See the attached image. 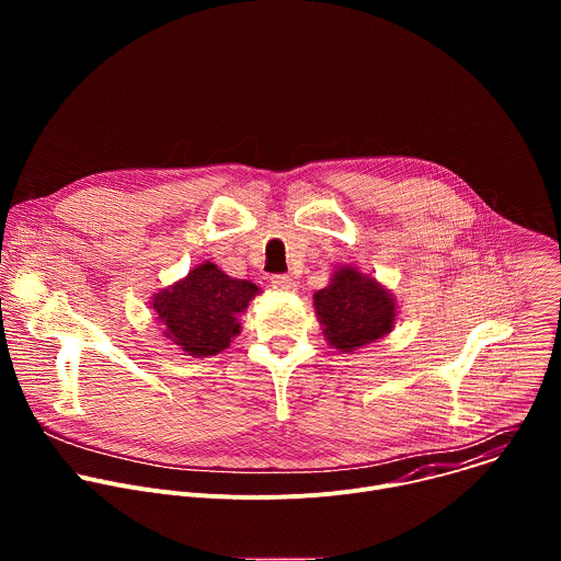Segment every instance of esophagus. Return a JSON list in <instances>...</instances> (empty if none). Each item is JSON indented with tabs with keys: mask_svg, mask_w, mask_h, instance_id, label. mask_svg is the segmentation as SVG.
<instances>
[{
	"mask_svg": "<svg viewBox=\"0 0 561 561\" xmlns=\"http://www.w3.org/2000/svg\"><path fill=\"white\" fill-rule=\"evenodd\" d=\"M271 286L275 288V290H282V293H290V290H295V279L290 277V275H273L271 277Z\"/></svg>",
	"mask_w": 561,
	"mask_h": 561,
	"instance_id": "obj_1",
	"label": "esophagus"
}]
</instances>
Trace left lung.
<instances>
[{
  "mask_svg": "<svg viewBox=\"0 0 561 561\" xmlns=\"http://www.w3.org/2000/svg\"><path fill=\"white\" fill-rule=\"evenodd\" d=\"M314 310L329 342L344 353L383 337L394 324L392 297L355 268L337 271L331 286L314 293Z\"/></svg>",
  "mask_w": 561,
  "mask_h": 561,
  "instance_id": "1",
  "label": "left lung"
}]
</instances>
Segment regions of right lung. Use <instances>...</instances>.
Wrapping results in <instances>:
<instances>
[{"mask_svg": "<svg viewBox=\"0 0 561 561\" xmlns=\"http://www.w3.org/2000/svg\"><path fill=\"white\" fill-rule=\"evenodd\" d=\"M257 286L232 279L206 262L188 273L171 290L159 293L152 308L182 351L195 357L217 355L239 333V312H244Z\"/></svg>", "mask_w": 561, "mask_h": 561, "instance_id": "obj_1", "label": "right lung"}]
</instances>
